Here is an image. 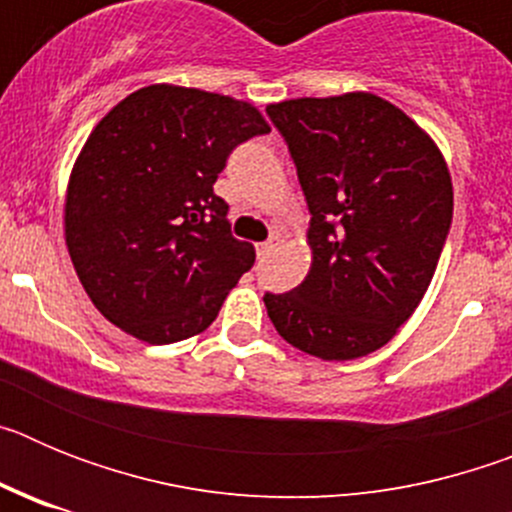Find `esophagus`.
I'll list each match as a JSON object with an SVG mask.
<instances>
[{
  "mask_svg": "<svg viewBox=\"0 0 512 512\" xmlns=\"http://www.w3.org/2000/svg\"><path fill=\"white\" fill-rule=\"evenodd\" d=\"M279 243H282V238H279V235H271L269 241H264V243H259V246H256V251H259V256L264 259V256H269L271 251H277Z\"/></svg>",
  "mask_w": 512,
  "mask_h": 512,
  "instance_id": "1",
  "label": "esophagus"
}]
</instances>
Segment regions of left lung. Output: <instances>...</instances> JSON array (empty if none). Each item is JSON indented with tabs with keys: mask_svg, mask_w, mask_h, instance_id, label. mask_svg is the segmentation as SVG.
<instances>
[{
	"mask_svg": "<svg viewBox=\"0 0 512 512\" xmlns=\"http://www.w3.org/2000/svg\"><path fill=\"white\" fill-rule=\"evenodd\" d=\"M310 210L305 282L264 305L279 336L323 361L392 341L431 284L454 189L431 135L369 92L266 107Z\"/></svg>",
	"mask_w": 512,
	"mask_h": 512,
	"instance_id": "obj_1",
	"label": "left lung"
}]
</instances>
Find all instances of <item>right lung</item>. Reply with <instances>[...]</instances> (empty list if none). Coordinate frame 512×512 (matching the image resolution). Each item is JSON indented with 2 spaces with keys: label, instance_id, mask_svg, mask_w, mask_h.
Segmentation results:
<instances>
[{
  "label": "right lung",
  "instance_id": "right-lung-1",
  "mask_svg": "<svg viewBox=\"0 0 512 512\" xmlns=\"http://www.w3.org/2000/svg\"><path fill=\"white\" fill-rule=\"evenodd\" d=\"M264 133L253 104L174 84L138 89L97 122L63 228L81 287L112 325L153 346L210 328L256 261L212 184L235 146Z\"/></svg>",
  "mask_w": 512,
  "mask_h": 512
}]
</instances>
